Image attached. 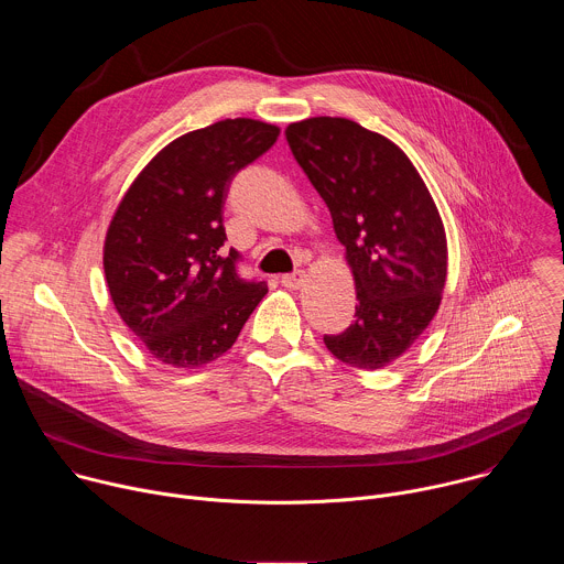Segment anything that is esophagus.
<instances>
[{
  "label": "esophagus",
  "instance_id": "esophagus-1",
  "mask_svg": "<svg viewBox=\"0 0 564 564\" xmlns=\"http://www.w3.org/2000/svg\"><path fill=\"white\" fill-rule=\"evenodd\" d=\"M305 281V274L303 272H294V274H283L281 276V285H285L288 290H299Z\"/></svg>",
  "mask_w": 564,
  "mask_h": 564
}]
</instances>
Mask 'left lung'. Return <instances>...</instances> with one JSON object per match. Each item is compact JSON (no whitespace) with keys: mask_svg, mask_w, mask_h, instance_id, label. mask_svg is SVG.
I'll return each instance as SVG.
<instances>
[{"mask_svg":"<svg viewBox=\"0 0 564 564\" xmlns=\"http://www.w3.org/2000/svg\"><path fill=\"white\" fill-rule=\"evenodd\" d=\"M285 138L330 209L357 290V318L324 344L346 366L379 370L440 310L448 272L440 209L411 158L355 120L307 118L288 124Z\"/></svg>","mask_w":564,"mask_h":564,"instance_id":"obj_1","label":"left lung"}]
</instances>
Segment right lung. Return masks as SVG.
I'll use <instances>...</instances> for the list:
<instances>
[{"mask_svg":"<svg viewBox=\"0 0 564 564\" xmlns=\"http://www.w3.org/2000/svg\"><path fill=\"white\" fill-rule=\"evenodd\" d=\"M281 129L227 118L160 149L120 198L105 236V279L127 328L153 359L200 368L225 355L268 294L236 276L223 205L231 178Z\"/></svg>","mask_w":564,"mask_h":564,"instance_id":"add662e5","label":"right lung"}]
</instances>
